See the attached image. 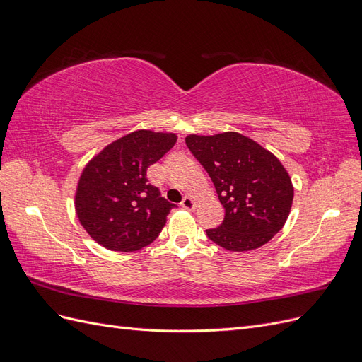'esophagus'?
Wrapping results in <instances>:
<instances>
[{
  "label": "esophagus",
  "mask_w": 362,
  "mask_h": 362,
  "mask_svg": "<svg viewBox=\"0 0 362 362\" xmlns=\"http://www.w3.org/2000/svg\"><path fill=\"white\" fill-rule=\"evenodd\" d=\"M181 206L185 208V210H193V208L196 206V201L192 198V196H185L181 202Z\"/></svg>",
  "instance_id": "esophagus-1"
}]
</instances>
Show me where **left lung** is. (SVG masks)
Listing matches in <instances>:
<instances>
[{
	"label": "left lung",
	"instance_id": "8db88e82",
	"mask_svg": "<svg viewBox=\"0 0 362 362\" xmlns=\"http://www.w3.org/2000/svg\"><path fill=\"white\" fill-rule=\"evenodd\" d=\"M192 154L210 175L225 208L222 225L208 238L231 252L266 245L286 225L294 189L282 163L270 151L235 131L185 137Z\"/></svg>",
	"mask_w": 362,
	"mask_h": 362
}]
</instances>
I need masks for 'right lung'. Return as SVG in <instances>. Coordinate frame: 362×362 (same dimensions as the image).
Returning <instances> with one entry per match:
<instances>
[{"label":"right lung","instance_id":"add662e5","mask_svg":"<svg viewBox=\"0 0 362 362\" xmlns=\"http://www.w3.org/2000/svg\"><path fill=\"white\" fill-rule=\"evenodd\" d=\"M177 134L137 129L107 145L81 172L75 192L80 223L98 245L133 252L151 245L173 204L146 180V170L177 144Z\"/></svg>","mask_w":362,"mask_h":362}]
</instances>
